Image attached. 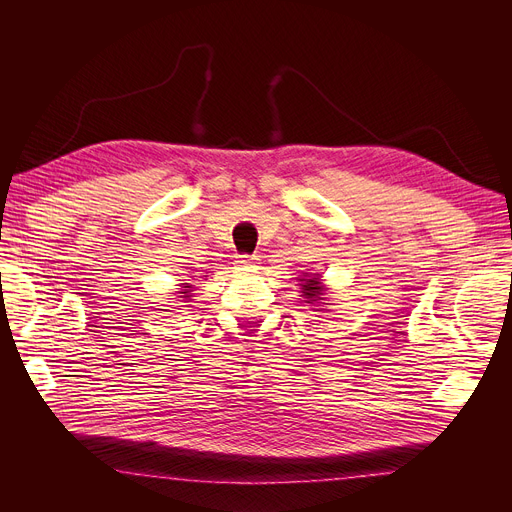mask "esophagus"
<instances>
[{"label":"esophagus","mask_w":512,"mask_h":512,"mask_svg":"<svg viewBox=\"0 0 512 512\" xmlns=\"http://www.w3.org/2000/svg\"><path fill=\"white\" fill-rule=\"evenodd\" d=\"M237 263H239L241 267H253V265L259 263V257H257V255H239V257H237Z\"/></svg>","instance_id":"esophagus-1"}]
</instances>
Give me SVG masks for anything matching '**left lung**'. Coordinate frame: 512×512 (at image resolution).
I'll return each mask as SVG.
<instances>
[{
  "label": "left lung",
  "instance_id": "obj_1",
  "mask_svg": "<svg viewBox=\"0 0 512 512\" xmlns=\"http://www.w3.org/2000/svg\"><path fill=\"white\" fill-rule=\"evenodd\" d=\"M302 294L306 298V304H316L318 300H322V291L324 287L318 281V275H312L310 279H302Z\"/></svg>",
  "mask_w": 512,
  "mask_h": 512
}]
</instances>
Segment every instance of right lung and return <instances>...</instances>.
<instances>
[{"mask_svg":"<svg viewBox=\"0 0 512 512\" xmlns=\"http://www.w3.org/2000/svg\"><path fill=\"white\" fill-rule=\"evenodd\" d=\"M186 287H190V285H186ZM182 294H186V298H188V291H182Z\"/></svg>","mask_w":512,"mask_h":512,"instance_id":"1","label":"right lung"}]
</instances>
